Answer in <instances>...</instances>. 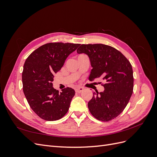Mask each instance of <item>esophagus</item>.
<instances>
[{
    "instance_id": "esophagus-1",
    "label": "esophagus",
    "mask_w": 157,
    "mask_h": 157,
    "mask_svg": "<svg viewBox=\"0 0 157 157\" xmlns=\"http://www.w3.org/2000/svg\"><path fill=\"white\" fill-rule=\"evenodd\" d=\"M85 90V88L84 87H78L77 88H75V92H77V93H80L82 92L83 90Z\"/></svg>"
}]
</instances>
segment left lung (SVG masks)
<instances>
[{
  "label": "left lung",
  "instance_id": "left-lung-1",
  "mask_svg": "<svg viewBox=\"0 0 157 157\" xmlns=\"http://www.w3.org/2000/svg\"><path fill=\"white\" fill-rule=\"evenodd\" d=\"M78 54L88 57L92 69L89 80L103 77V92H94L88 107L99 121H109L118 117L129 102L134 88L133 70L130 61L121 52L103 44H80Z\"/></svg>",
  "mask_w": 157,
  "mask_h": 157
}]
</instances>
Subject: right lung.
<instances>
[{"label":"right lung","instance_id":"obj_1","mask_svg":"<svg viewBox=\"0 0 157 157\" xmlns=\"http://www.w3.org/2000/svg\"><path fill=\"white\" fill-rule=\"evenodd\" d=\"M79 45L50 42L33 52L25 60L22 73L23 93L33 111L42 119L59 120L69 110L75 90L67 87L59 93L52 82L54 75Z\"/></svg>","mask_w":157,"mask_h":157}]
</instances>
